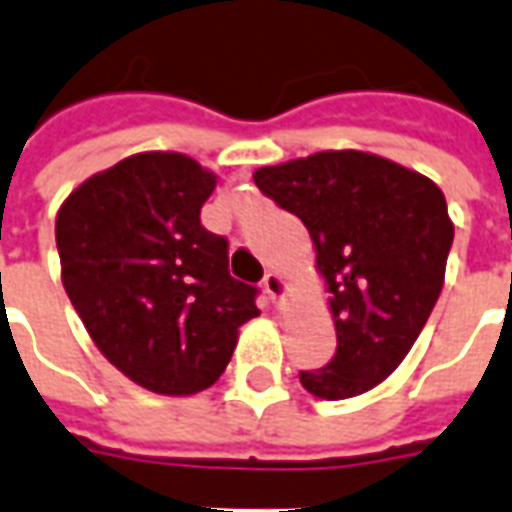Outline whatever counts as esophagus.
Segmentation results:
<instances>
[{
    "mask_svg": "<svg viewBox=\"0 0 512 512\" xmlns=\"http://www.w3.org/2000/svg\"><path fill=\"white\" fill-rule=\"evenodd\" d=\"M263 290H266L274 301H282L285 299V293H288V282H285V277L277 274V271H268L266 279H263Z\"/></svg>",
    "mask_w": 512,
    "mask_h": 512,
    "instance_id": "esophagus-1",
    "label": "esophagus"
}]
</instances>
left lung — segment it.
<instances>
[{
    "label": "left lung",
    "instance_id": "1",
    "mask_svg": "<svg viewBox=\"0 0 512 512\" xmlns=\"http://www.w3.org/2000/svg\"><path fill=\"white\" fill-rule=\"evenodd\" d=\"M252 178L304 222L329 290L337 354L301 386L321 400L365 395L406 359L439 299L455 235L444 194L362 150H321Z\"/></svg>",
    "mask_w": 512,
    "mask_h": 512
}]
</instances>
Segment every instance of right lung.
<instances>
[{
	"mask_svg": "<svg viewBox=\"0 0 512 512\" xmlns=\"http://www.w3.org/2000/svg\"><path fill=\"white\" fill-rule=\"evenodd\" d=\"M216 175L183 153H136L57 211L62 285L112 365L156 395L219 381L257 288L230 277L227 241L200 224Z\"/></svg>",
	"mask_w": 512,
	"mask_h": 512,
	"instance_id": "obj_1",
	"label": "right lung"
}]
</instances>
